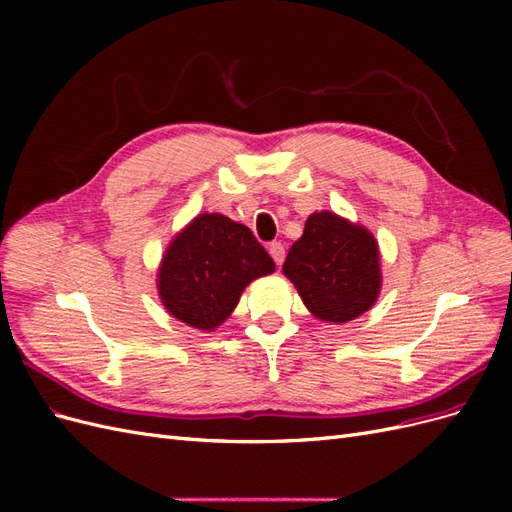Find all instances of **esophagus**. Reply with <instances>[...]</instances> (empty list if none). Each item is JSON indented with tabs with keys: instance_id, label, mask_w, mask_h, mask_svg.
<instances>
[{
	"instance_id": "1",
	"label": "esophagus",
	"mask_w": 512,
	"mask_h": 512,
	"mask_svg": "<svg viewBox=\"0 0 512 512\" xmlns=\"http://www.w3.org/2000/svg\"><path fill=\"white\" fill-rule=\"evenodd\" d=\"M269 254L273 256V260H275V265H282V262H284V256H286V250H284V245H282L280 241H273V243L269 245Z\"/></svg>"
}]
</instances>
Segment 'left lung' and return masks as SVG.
Returning a JSON list of instances; mask_svg holds the SVG:
<instances>
[{
    "mask_svg": "<svg viewBox=\"0 0 512 512\" xmlns=\"http://www.w3.org/2000/svg\"><path fill=\"white\" fill-rule=\"evenodd\" d=\"M284 275L305 307L324 322H348L376 303L380 292L378 243L361 226L335 213H312L294 241Z\"/></svg>",
    "mask_w": 512,
    "mask_h": 512,
    "instance_id": "left-lung-1",
    "label": "left lung"
}]
</instances>
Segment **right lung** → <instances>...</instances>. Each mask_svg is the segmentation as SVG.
I'll return each instance as SVG.
<instances>
[{"instance_id":"add662e5","label":"right lung","mask_w":512,"mask_h":512,"mask_svg":"<svg viewBox=\"0 0 512 512\" xmlns=\"http://www.w3.org/2000/svg\"><path fill=\"white\" fill-rule=\"evenodd\" d=\"M273 269V258L250 228L220 213H203L170 243L158 288L170 314L211 331L230 316L243 288Z\"/></svg>"}]
</instances>
